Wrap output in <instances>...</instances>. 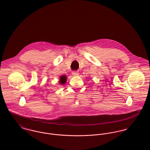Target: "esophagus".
Returning a JSON list of instances; mask_svg holds the SVG:
<instances>
[{"label": "esophagus", "mask_w": 150, "mask_h": 150, "mask_svg": "<svg viewBox=\"0 0 150 150\" xmlns=\"http://www.w3.org/2000/svg\"><path fill=\"white\" fill-rule=\"evenodd\" d=\"M79 73L77 71H73L72 72V75L74 76H77L79 75Z\"/></svg>", "instance_id": "esophagus-1"}]
</instances>
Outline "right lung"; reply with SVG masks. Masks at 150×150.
Here are the masks:
<instances>
[{"label": "right lung", "instance_id": "obj_1", "mask_svg": "<svg viewBox=\"0 0 150 150\" xmlns=\"http://www.w3.org/2000/svg\"><path fill=\"white\" fill-rule=\"evenodd\" d=\"M66 80H67V77L66 75H63V76H61L59 78V83L61 84V85H64L66 82Z\"/></svg>", "mask_w": 150, "mask_h": 150}]
</instances>
